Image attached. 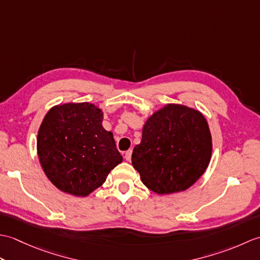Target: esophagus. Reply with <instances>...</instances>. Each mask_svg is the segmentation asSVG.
<instances>
[{
	"mask_svg": "<svg viewBox=\"0 0 260 260\" xmlns=\"http://www.w3.org/2000/svg\"><path fill=\"white\" fill-rule=\"evenodd\" d=\"M131 158H132V150L126 151V153H125V159H126V161L129 162Z\"/></svg>",
	"mask_w": 260,
	"mask_h": 260,
	"instance_id": "34e87169",
	"label": "esophagus"
}]
</instances>
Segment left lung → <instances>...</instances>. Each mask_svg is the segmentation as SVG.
I'll return each instance as SVG.
<instances>
[{
  "label": "left lung",
  "instance_id": "8db88e82",
  "mask_svg": "<svg viewBox=\"0 0 260 260\" xmlns=\"http://www.w3.org/2000/svg\"><path fill=\"white\" fill-rule=\"evenodd\" d=\"M211 155V132L200 110L167 104L146 119L132 164L146 187L157 194H171L194 184Z\"/></svg>",
  "mask_w": 260,
  "mask_h": 260
}]
</instances>
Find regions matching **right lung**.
<instances>
[{
  "mask_svg": "<svg viewBox=\"0 0 260 260\" xmlns=\"http://www.w3.org/2000/svg\"><path fill=\"white\" fill-rule=\"evenodd\" d=\"M103 118V109L90 103L56 105L46 114L39 127L37 152L43 172L60 191L89 196L123 162Z\"/></svg>",
  "mask_w": 260,
  "mask_h": 260,
  "instance_id": "obj_1",
  "label": "right lung"
}]
</instances>
